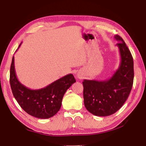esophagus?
I'll use <instances>...</instances> for the list:
<instances>
[{
	"instance_id": "obj_1",
	"label": "esophagus",
	"mask_w": 146,
	"mask_h": 146,
	"mask_svg": "<svg viewBox=\"0 0 146 146\" xmlns=\"http://www.w3.org/2000/svg\"><path fill=\"white\" fill-rule=\"evenodd\" d=\"M79 78H80V76H79Z\"/></svg>"
}]
</instances>
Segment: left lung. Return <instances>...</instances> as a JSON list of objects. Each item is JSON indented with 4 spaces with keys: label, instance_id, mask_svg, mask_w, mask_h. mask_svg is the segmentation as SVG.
Instances as JSON below:
<instances>
[{
    "label": "left lung",
    "instance_id": "8db88e82",
    "mask_svg": "<svg viewBox=\"0 0 146 146\" xmlns=\"http://www.w3.org/2000/svg\"><path fill=\"white\" fill-rule=\"evenodd\" d=\"M120 42V63L118 70L106 80H84V102L86 108L93 115L106 117L114 114L126 101L131 90L134 67L130 51L122 37L116 35Z\"/></svg>",
    "mask_w": 146,
    "mask_h": 146
}]
</instances>
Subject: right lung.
I'll list each match as a JSON object with an SVG mask.
<instances>
[{
  "instance_id": "right-lung-1",
  "label": "right lung",
  "mask_w": 146,
  "mask_h": 146,
  "mask_svg": "<svg viewBox=\"0 0 146 146\" xmlns=\"http://www.w3.org/2000/svg\"><path fill=\"white\" fill-rule=\"evenodd\" d=\"M9 82L15 98L27 113L38 118H49L60 110L64 95L76 80L72 74H68L45 88L31 90L17 78L13 56Z\"/></svg>"
}]
</instances>
